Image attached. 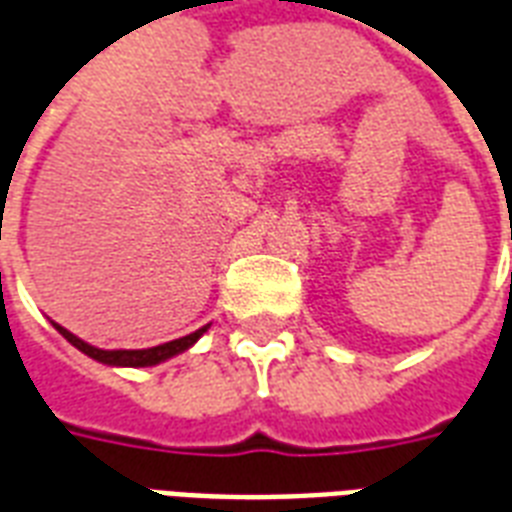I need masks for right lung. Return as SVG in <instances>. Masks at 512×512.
<instances>
[{"label":"right lung","instance_id":"obj_1","mask_svg":"<svg viewBox=\"0 0 512 512\" xmlns=\"http://www.w3.org/2000/svg\"><path fill=\"white\" fill-rule=\"evenodd\" d=\"M56 330L64 335L66 341L72 343V346H77V349L83 351V354H88V357H93V360L104 362V365H120V368H147V365H158V362L169 360V357H174V354H179V351L190 349V346H193V343L206 333V327H201V330H195V333L185 335V338H177V341L161 343V346H152V349L104 351V349H96V346H91V343L80 341L77 335H72L69 330H64L61 325H56Z\"/></svg>","mask_w":512,"mask_h":512}]
</instances>
